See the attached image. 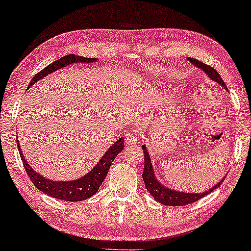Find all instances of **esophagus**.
Returning <instances> with one entry per match:
<instances>
[{
  "instance_id": "obj_1",
  "label": "esophagus",
  "mask_w": 251,
  "mask_h": 251,
  "mask_svg": "<svg viewBox=\"0 0 251 251\" xmlns=\"http://www.w3.org/2000/svg\"><path fill=\"white\" fill-rule=\"evenodd\" d=\"M126 140V144L128 146H132L134 143H138V141L140 140V135L138 132H130L125 137Z\"/></svg>"
}]
</instances>
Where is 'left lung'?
Returning <instances> with one entry per match:
<instances>
[{
    "instance_id": "left-lung-1",
    "label": "left lung",
    "mask_w": 251,
    "mask_h": 251,
    "mask_svg": "<svg viewBox=\"0 0 251 251\" xmlns=\"http://www.w3.org/2000/svg\"><path fill=\"white\" fill-rule=\"evenodd\" d=\"M187 59L190 60L193 65L196 66V67H199L201 70H204V73H206V75H207V76L212 79V80L217 81L219 85H222L224 88H225V89H227L226 83L223 81L222 77L219 76V74L213 67H210V66L201 63V61L197 60L195 58H191V57H188ZM142 149H143V154H144V170L142 173L143 182H144V184H146V187L149 191V193H150V194L153 196V199L163 205L184 206V205L194 203V201L201 200V197L208 195L209 193H212L213 191L216 190L217 187L222 185L223 181L225 179V178H223L221 182L216 184V185L213 186L210 190L206 191L204 193H184V192L173 191V190H171V188H168L166 186L162 185V184L157 181L155 175H154V171H153L150 155H149L148 150L144 144L142 146Z\"/></svg>"
}]
</instances>
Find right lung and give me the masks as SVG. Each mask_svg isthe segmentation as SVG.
I'll list each match as a JSON object with an SVG mask.
<instances>
[{"instance_id":"1","label":"right lung","mask_w":251,"mask_h":251,"mask_svg":"<svg viewBox=\"0 0 251 251\" xmlns=\"http://www.w3.org/2000/svg\"><path fill=\"white\" fill-rule=\"evenodd\" d=\"M97 58H86V57H81L78 55L70 54L67 56L61 57L60 59L55 60L54 63L48 65L47 67L42 69L41 72L37 73L30 80L28 88L36 83L42 78L46 77L47 75H50L51 73L56 72L60 68H64L66 66L75 63H94L97 61ZM17 148H19L20 155L23 165L25 168L26 173H27L30 181L36 186L39 191L45 193L48 196L54 197V199H58L61 201H80L89 199L92 195H95L98 192L99 187L102 182L104 181L105 176H107L108 171L111 166L113 160L116 156L123 150V138H120L116 143H113L109 150L104 153L103 156L101 157L100 161L97 163V165L92 169L89 173L83 175L82 177L75 179V181H51L46 177L42 176L41 174L30 168L29 164L26 162V159L22 153V149L20 148V141L16 140Z\"/></svg>"}]
</instances>
